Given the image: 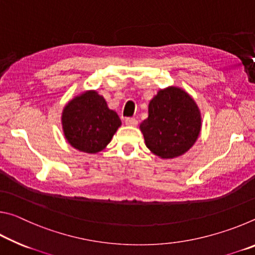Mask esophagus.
Instances as JSON below:
<instances>
[{
    "label": "esophagus",
    "instance_id": "obj_1",
    "mask_svg": "<svg viewBox=\"0 0 255 255\" xmlns=\"http://www.w3.org/2000/svg\"><path fill=\"white\" fill-rule=\"evenodd\" d=\"M125 123H126V125H128V126H136V125L138 124L137 119L132 118V117H127L126 119H125Z\"/></svg>",
    "mask_w": 255,
    "mask_h": 255
}]
</instances>
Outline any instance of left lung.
Listing matches in <instances>:
<instances>
[{
	"mask_svg": "<svg viewBox=\"0 0 255 255\" xmlns=\"http://www.w3.org/2000/svg\"><path fill=\"white\" fill-rule=\"evenodd\" d=\"M201 118L189 94L178 88L161 90L148 106V118L140 124L147 148L163 158L184 154L200 132Z\"/></svg>",
	"mask_w": 255,
	"mask_h": 255,
	"instance_id": "1",
	"label": "left lung"
}]
</instances>
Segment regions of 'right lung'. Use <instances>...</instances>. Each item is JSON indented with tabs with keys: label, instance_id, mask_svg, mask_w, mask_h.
<instances>
[{
	"label": "right lung",
	"instance_id": "add662e5",
	"mask_svg": "<svg viewBox=\"0 0 255 255\" xmlns=\"http://www.w3.org/2000/svg\"><path fill=\"white\" fill-rule=\"evenodd\" d=\"M62 123L68 143L85 153L102 150L122 125L117 112L96 91L73 99L64 109Z\"/></svg>",
	"mask_w": 255,
	"mask_h": 255
}]
</instances>
